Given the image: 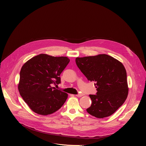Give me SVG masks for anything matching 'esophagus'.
<instances>
[{"instance_id":"obj_1","label":"esophagus","mask_w":146,"mask_h":146,"mask_svg":"<svg viewBox=\"0 0 146 146\" xmlns=\"http://www.w3.org/2000/svg\"><path fill=\"white\" fill-rule=\"evenodd\" d=\"M76 96H77V97H81V96H84V94H78V95H76Z\"/></svg>"}]
</instances>
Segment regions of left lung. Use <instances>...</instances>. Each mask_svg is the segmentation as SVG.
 Wrapping results in <instances>:
<instances>
[{
	"label": "left lung",
	"mask_w": 146,
	"mask_h": 146,
	"mask_svg": "<svg viewBox=\"0 0 146 146\" xmlns=\"http://www.w3.org/2000/svg\"><path fill=\"white\" fill-rule=\"evenodd\" d=\"M81 72L95 81L96 95H90L91 106L87 111L98 118L109 117L126 100L128 95L127 72L118 60L107 54L76 58Z\"/></svg>",
	"instance_id": "8db88e82"
}]
</instances>
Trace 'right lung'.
<instances>
[{
    "label": "right lung",
    "instance_id": "add662e5",
    "mask_svg": "<svg viewBox=\"0 0 146 146\" xmlns=\"http://www.w3.org/2000/svg\"><path fill=\"white\" fill-rule=\"evenodd\" d=\"M70 59L66 56L36 55L23 65L18 85L19 92L35 113L47 115L59 110L66 102L68 94L56 90L52 84L60 83V73Z\"/></svg>",
    "mask_w": 146,
    "mask_h": 146
}]
</instances>
